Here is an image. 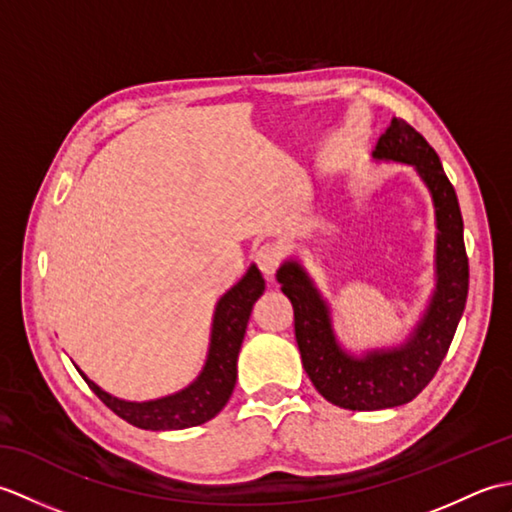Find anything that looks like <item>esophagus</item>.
Here are the masks:
<instances>
[{
    "label": "esophagus",
    "instance_id": "34e87169",
    "mask_svg": "<svg viewBox=\"0 0 512 512\" xmlns=\"http://www.w3.org/2000/svg\"><path fill=\"white\" fill-rule=\"evenodd\" d=\"M255 262H257V266H259V270H262V273H264L268 279H273L275 270H277L279 264H281V250H279V246H275V244L259 246L257 253H255Z\"/></svg>",
    "mask_w": 512,
    "mask_h": 512
}]
</instances>
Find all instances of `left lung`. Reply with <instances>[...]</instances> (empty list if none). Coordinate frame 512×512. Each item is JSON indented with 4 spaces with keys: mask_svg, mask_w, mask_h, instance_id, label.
I'll list each match as a JSON object with an SVG mask.
<instances>
[{
    "mask_svg": "<svg viewBox=\"0 0 512 512\" xmlns=\"http://www.w3.org/2000/svg\"><path fill=\"white\" fill-rule=\"evenodd\" d=\"M374 158L416 167L436 206L438 286L411 339L394 350L369 352L363 358L345 354L334 339L330 310L303 268L286 262L277 270L281 292L295 310L303 369L325 400L352 411L389 409L416 398L447 356L469 295V257L458 195L436 151L407 121L394 118L378 138Z\"/></svg>",
    "mask_w": 512,
    "mask_h": 512,
    "instance_id": "1",
    "label": "left lung"
}]
</instances>
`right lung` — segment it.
I'll use <instances>...</instances> for the list:
<instances>
[{
	"instance_id": "right-lung-1",
	"label": "right lung",
	"mask_w": 512,
	"mask_h": 512,
	"mask_svg": "<svg viewBox=\"0 0 512 512\" xmlns=\"http://www.w3.org/2000/svg\"><path fill=\"white\" fill-rule=\"evenodd\" d=\"M264 288L266 284L262 273L255 266H250L246 277L220 299L215 308L206 365L198 380L187 389L178 391V394L149 402H127L110 396L101 387H96L92 380L85 378V374H79L118 418L127 420L138 429L169 431L198 427V424L215 418L233 394L239 347L244 341L250 310H253L255 301L264 295Z\"/></svg>"
}]
</instances>
